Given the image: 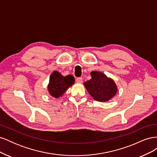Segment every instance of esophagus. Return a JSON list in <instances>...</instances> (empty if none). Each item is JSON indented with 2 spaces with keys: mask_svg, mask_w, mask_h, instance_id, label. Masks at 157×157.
Masks as SVG:
<instances>
[{
  "mask_svg": "<svg viewBox=\"0 0 157 157\" xmlns=\"http://www.w3.org/2000/svg\"><path fill=\"white\" fill-rule=\"evenodd\" d=\"M76 81L78 83H81L82 82V77H78L76 78Z\"/></svg>",
  "mask_w": 157,
  "mask_h": 157,
  "instance_id": "obj_1",
  "label": "esophagus"
}]
</instances>
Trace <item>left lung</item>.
Instances as JSON below:
<instances>
[{
    "mask_svg": "<svg viewBox=\"0 0 157 157\" xmlns=\"http://www.w3.org/2000/svg\"><path fill=\"white\" fill-rule=\"evenodd\" d=\"M92 78L84 82L88 92L95 100L98 101H107L111 99L117 92V86L113 80L107 78L101 72L92 71Z\"/></svg>",
    "mask_w": 157,
    "mask_h": 157,
    "instance_id": "obj_1",
    "label": "left lung"
}]
</instances>
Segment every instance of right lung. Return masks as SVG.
Instances as JSON below:
<instances>
[{
  "label": "right lung",
  "mask_w": 157,
  "mask_h": 157,
  "mask_svg": "<svg viewBox=\"0 0 157 157\" xmlns=\"http://www.w3.org/2000/svg\"><path fill=\"white\" fill-rule=\"evenodd\" d=\"M74 83L75 78L73 76L69 75L63 77L58 71H54L50 77V82L48 86V91L51 96L59 98Z\"/></svg>",
  "instance_id": "1"
}]
</instances>
